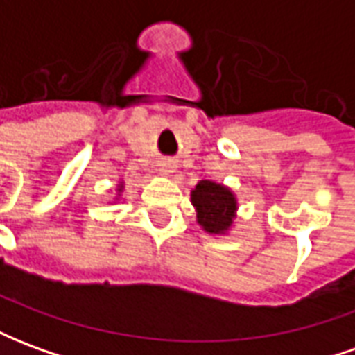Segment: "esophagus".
Returning <instances> with one entry per match:
<instances>
[{
  "label": "esophagus",
  "instance_id": "34e87169",
  "mask_svg": "<svg viewBox=\"0 0 355 355\" xmlns=\"http://www.w3.org/2000/svg\"><path fill=\"white\" fill-rule=\"evenodd\" d=\"M171 169H173V165H171V163H163V167H162L163 173H171Z\"/></svg>",
  "mask_w": 355,
  "mask_h": 355
}]
</instances>
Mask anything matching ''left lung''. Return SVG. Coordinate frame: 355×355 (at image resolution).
<instances>
[{"mask_svg":"<svg viewBox=\"0 0 355 355\" xmlns=\"http://www.w3.org/2000/svg\"><path fill=\"white\" fill-rule=\"evenodd\" d=\"M192 203L198 213V224L209 234H224L236 216V198L223 184L213 180H200L192 190Z\"/></svg>","mask_w":355,"mask_h":355,"instance_id":"8db88e82","label":"left lung"}]
</instances>
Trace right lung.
<instances>
[{"label": "right lung", "instance_id": "1", "mask_svg": "<svg viewBox=\"0 0 355 355\" xmlns=\"http://www.w3.org/2000/svg\"><path fill=\"white\" fill-rule=\"evenodd\" d=\"M121 188H123V186H119V190H121Z\"/></svg>", "mask_w": 355, "mask_h": 355}]
</instances>
